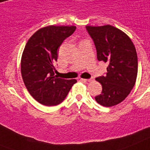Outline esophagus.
<instances>
[{
	"label": "esophagus",
	"instance_id": "1",
	"mask_svg": "<svg viewBox=\"0 0 150 150\" xmlns=\"http://www.w3.org/2000/svg\"><path fill=\"white\" fill-rule=\"evenodd\" d=\"M80 80L82 81H86V82H90V81H92L93 80H94V79L93 78H92V79H80Z\"/></svg>",
	"mask_w": 150,
	"mask_h": 150
}]
</instances>
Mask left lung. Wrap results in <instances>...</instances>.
I'll return each mask as SVG.
<instances>
[{
    "mask_svg": "<svg viewBox=\"0 0 150 150\" xmlns=\"http://www.w3.org/2000/svg\"><path fill=\"white\" fill-rule=\"evenodd\" d=\"M93 40L98 61L108 63L105 75L96 78L103 86L95 99L103 106L111 107L122 103L136 83L138 58L136 47L129 36L111 25L86 26Z\"/></svg>",
    "mask_w": 150,
    "mask_h": 150,
    "instance_id": "obj_1",
    "label": "left lung"
}]
</instances>
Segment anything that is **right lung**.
Returning <instances> with one entry per match:
<instances>
[{"label":"right lung","mask_w":150,"mask_h":150,"mask_svg":"<svg viewBox=\"0 0 150 150\" xmlns=\"http://www.w3.org/2000/svg\"><path fill=\"white\" fill-rule=\"evenodd\" d=\"M75 29V26L42 28L29 38L24 47L21 62L23 81L31 96L44 105L60 104L77 81L57 77L53 65L58 59V48Z\"/></svg>","instance_id":"right-lung-1"}]
</instances>
